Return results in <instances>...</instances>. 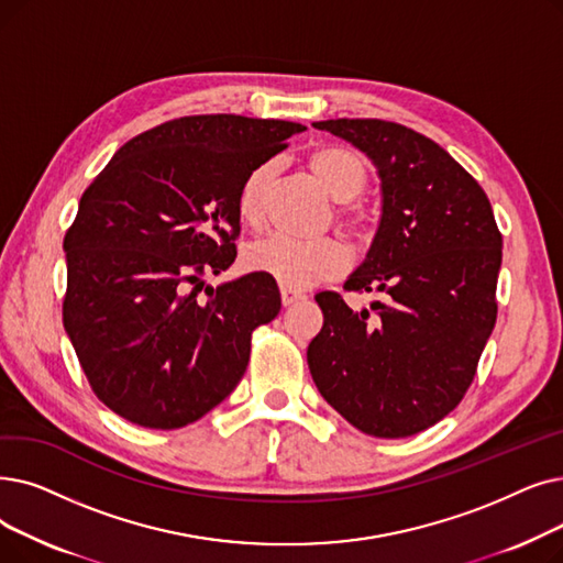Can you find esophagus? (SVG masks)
Masks as SVG:
<instances>
[{"mask_svg": "<svg viewBox=\"0 0 563 563\" xmlns=\"http://www.w3.org/2000/svg\"><path fill=\"white\" fill-rule=\"evenodd\" d=\"M280 299H283V306H291V303H297V301L306 299V295H303V291H299V289L283 287V289H280Z\"/></svg>", "mask_w": 563, "mask_h": 563, "instance_id": "esophagus-1", "label": "esophagus"}]
</instances>
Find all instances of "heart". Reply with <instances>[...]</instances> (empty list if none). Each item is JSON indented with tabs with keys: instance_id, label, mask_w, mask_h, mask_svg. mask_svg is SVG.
I'll return each instance as SVG.
<instances>
[{
	"instance_id": "obj_1",
	"label": "heart",
	"mask_w": 563,
	"mask_h": 563,
	"mask_svg": "<svg viewBox=\"0 0 563 563\" xmlns=\"http://www.w3.org/2000/svg\"><path fill=\"white\" fill-rule=\"evenodd\" d=\"M310 173L324 186L333 200L345 202L335 209V221L354 239L368 236V216L361 207L347 205L358 198L371 181L365 158L345 144H322L306 158ZM274 179V163H260L243 177L236 192V213L243 225L257 228L264 218V200ZM345 251L333 239H289L266 236L246 251L251 272L272 276L280 287L303 289L338 276L345 268Z\"/></svg>"
}]
</instances>
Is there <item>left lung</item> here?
<instances>
[{"label":"left lung","mask_w":563,"mask_h":563,"mask_svg":"<svg viewBox=\"0 0 563 563\" xmlns=\"http://www.w3.org/2000/svg\"><path fill=\"white\" fill-rule=\"evenodd\" d=\"M382 177V221L345 291H379L352 310L314 297L324 327L308 368L324 400L365 434L411 437L467 394L497 322L501 232L478 181L430 137L396 121L329 119Z\"/></svg>","instance_id":"left-lung-1"}]
</instances>
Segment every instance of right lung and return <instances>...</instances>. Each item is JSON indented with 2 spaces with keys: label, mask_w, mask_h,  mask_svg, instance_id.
<instances>
[{
  "label": "right lung",
  "mask_w": 563,
  "mask_h": 563,
  "mask_svg": "<svg viewBox=\"0 0 563 563\" xmlns=\"http://www.w3.org/2000/svg\"><path fill=\"white\" fill-rule=\"evenodd\" d=\"M306 126L179 117L129 140L66 230L64 329L106 407L152 430L202 419L241 382L251 338L280 312L272 276L205 287L236 257V192Z\"/></svg>",
  "instance_id": "obj_1"
}]
</instances>
